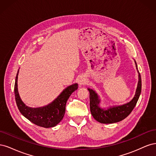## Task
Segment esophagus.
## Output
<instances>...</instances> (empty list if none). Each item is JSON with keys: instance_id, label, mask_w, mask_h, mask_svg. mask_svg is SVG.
Returning <instances> with one entry per match:
<instances>
[{"instance_id": "34e87169", "label": "esophagus", "mask_w": 156, "mask_h": 156, "mask_svg": "<svg viewBox=\"0 0 156 156\" xmlns=\"http://www.w3.org/2000/svg\"><path fill=\"white\" fill-rule=\"evenodd\" d=\"M77 82H78V84L79 86L84 85V84H86L87 83V79L84 76H80L78 78Z\"/></svg>"}]
</instances>
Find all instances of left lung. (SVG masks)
<instances>
[{
	"label": "left lung",
	"mask_w": 156,
	"mask_h": 156,
	"mask_svg": "<svg viewBox=\"0 0 156 156\" xmlns=\"http://www.w3.org/2000/svg\"><path fill=\"white\" fill-rule=\"evenodd\" d=\"M136 69L139 73L137 87L136 88L135 94L132 100L120 105H113L108 107H101V99L96 91L88 88L90 93V108L91 114L94 119L101 124H113L122 121L128 116L133 111L137 102L141 92V77L139 72L136 61Z\"/></svg>",
	"instance_id": "left-lung-1"
}]
</instances>
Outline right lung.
Returning <instances> with one entry per match:
<instances>
[{"mask_svg": "<svg viewBox=\"0 0 156 156\" xmlns=\"http://www.w3.org/2000/svg\"><path fill=\"white\" fill-rule=\"evenodd\" d=\"M19 70L17 72L14 93L17 107L20 112L33 124L45 128L53 127L62 120L66 111V105L68 98L74 91L77 90L78 84L74 83L64 88L56 99L48 105L40 107H30L21 100L17 88Z\"/></svg>", "mask_w": 156, "mask_h": 156, "instance_id": "add662e5", "label": "right lung"}]
</instances>
